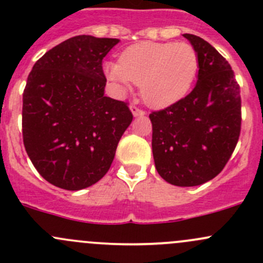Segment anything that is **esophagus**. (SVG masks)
I'll return each mask as SVG.
<instances>
[{"mask_svg":"<svg viewBox=\"0 0 263 263\" xmlns=\"http://www.w3.org/2000/svg\"><path fill=\"white\" fill-rule=\"evenodd\" d=\"M129 109H131L132 115H134L135 117L145 116V115H146V112H145V110H142L141 108H139V107H137V105H135V104L129 105Z\"/></svg>","mask_w":263,"mask_h":263,"instance_id":"obj_1","label":"esophagus"}]
</instances>
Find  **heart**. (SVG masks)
I'll use <instances>...</instances> for the list:
<instances>
[{
  "label": "heart",
  "instance_id": "1",
  "mask_svg": "<svg viewBox=\"0 0 263 263\" xmlns=\"http://www.w3.org/2000/svg\"><path fill=\"white\" fill-rule=\"evenodd\" d=\"M198 71V54L188 43L144 42L128 47L118 62H108L105 73L118 87L140 85L147 104L164 108L188 92Z\"/></svg>",
  "mask_w": 263,
  "mask_h": 263
}]
</instances>
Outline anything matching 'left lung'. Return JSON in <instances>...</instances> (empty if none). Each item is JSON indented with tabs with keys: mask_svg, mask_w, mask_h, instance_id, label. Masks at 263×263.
<instances>
[{
	"mask_svg": "<svg viewBox=\"0 0 263 263\" xmlns=\"http://www.w3.org/2000/svg\"><path fill=\"white\" fill-rule=\"evenodd\" d=\"M183 36L198 54L197 84L187 97L148 117L158 173L171 184L193 187L227 165L240 135L242 100L229 62L200 36Z\"/></svg>",
	"mask_w": 263,
	"mask_h": 263,
	"instance_id": "left-lung-1",
	"label": "left lung"
}]
</instances>
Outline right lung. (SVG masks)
<instances>
[{
    "mask_svg": "<svg viewBox=\"0 0 263 263\" xmlns=\"http://www.w3.org/2000/svg\"><path fill=\"white\" fill-rule=\"evenodd\" d=\"M118 39L78 35L33 66L23 94V140L31 163L50 184L92 185L109 171L131 124L127 103L104 95L103 58Z\"/></svg>",
    "mask_w": 263,
    "mask_h": 263,
    "instance_id": "right-lung-1",
    "label": "right lung"
}]
</instances>
